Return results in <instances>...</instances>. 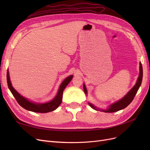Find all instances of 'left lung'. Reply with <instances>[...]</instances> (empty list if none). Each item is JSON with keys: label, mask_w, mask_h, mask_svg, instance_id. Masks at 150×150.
Masks as SVG:
<instances>
[{"label": "left lung", "mask_w": 150, "mask_h": 150, "mask_svg": "<svg viewBox=\"0 0 150 150\" xmlns=\"http://www.w3.org/2000/svg\"><path fill=\"white\" fill-rule=\"evenodd\" d=\"M142 79H143V67H142V63L140 62L139 63V74L137 80V82L134 86V87L131 89L128 93V94H127L124 98H122L121 100L111 104V105L110 106V108H108L107 110H102V111L104 112H113L118 111L121 110H122V109L126 108L133 100L136 94H137L139 88L140 87L141 84H142ZM83 89H84V91L85 94H87V89H86L84 84H83ZM89 105L92 108L94 109V110H97L96 108L94 107L93 104L89 103Z\"/></svg>", "instance_id": "left-lung-1"}]
</instances>
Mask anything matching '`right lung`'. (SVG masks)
Returning a JSON list of instances; mask_svg holds the SVG:
<instances>
[{"instance_id": "obj_1", "label": "right lung", "mask_w": 150, "mask_h": 150, "mask_svg": "<svg viewBox=\"0 0 150 150\" xmlns=\"http://www.w3.org/2000/svg\"><path fill=\"white\" fill-rule=\"evenodd\" d=\"M72 76H70L69 77H67L66 79L63 81V82L60 86L59 89L57 96L54 98L51 101L44 104H37L30 102L25 98L22 97L21 95L18 93L14 89V88L12 87V86L11 84L9 78V74H8V70L7 72V81L8 88H9L12 94H13V96H14L16 101L19 104L20 106L25 109V110L30 111L45 113L55 110L60 105L62 102L63 91H64L67 85L70 83V81L72 78Z\"/></svg>"}]
</instances>
